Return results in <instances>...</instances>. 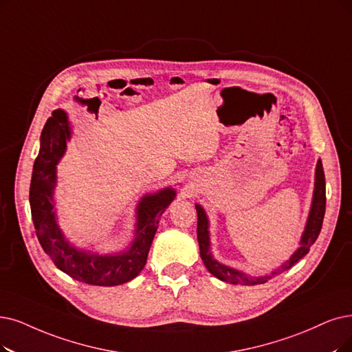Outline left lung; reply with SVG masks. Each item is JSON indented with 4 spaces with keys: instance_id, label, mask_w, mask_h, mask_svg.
Here are the masks:
<instances>
[{
    "instance_id": "1",
    "label": "left lung",
    "mask_w": 352,
    "mask_h": 352,
    "mask_svg": "<svg viewBox=\"0 0 352 352\" xmlns=\"http://www.w3.org/2000/svg\"><path fill=\"white\" fill-rule=\"evenodd\" d=\"M196 212H198V243H199V251H201V258L205 264L206 269L210 274H214L217 278L222 280V282H227L231 285H243V286H254L269 282V280L280 273L289 270L292 265L296 264L302 257H305L309 250H311L312 244L316 241V238L320 232L323 217H325V206H327V189H325V173H323V167L320 159L316 164V172H315V190H314V199L312 206L309 210V217L306 227L303 231V235L300 238V247L293 252L292 257L282 265L278 267L277 270L272 272V274L265 276H248L240 270H235L232 267L225 265L219 261H217L209 251V221L205 214V210L201 205L196 204Z\"/></svg>"
}]
</instances>
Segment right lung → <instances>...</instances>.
<instances>
[{
  "label": "right lung",
  "instance_id": "add662e5",
  "mask_svg": "<svg viewBox=\"0 0 352 352\" xmlns=\"http://www.w3.org/2000/svg\"><path fill=\"white\" fill-rule=\"evenodd\" d=\"M70 122L62 109L52 112L40 137L38 156L34 160L30 184V208L40 245L58 269L78 282L94 286H117L127 283L144 269L159 219L175 199L176 192L166 188L146 195L137 206L135 238L130 248L117 254L101 256L70 245L56 222L53 190L56 166L66 151L70 138Z\"/></svg>",
  "mask_w": 352,
  "mask_h": 352
}]
</instances>
